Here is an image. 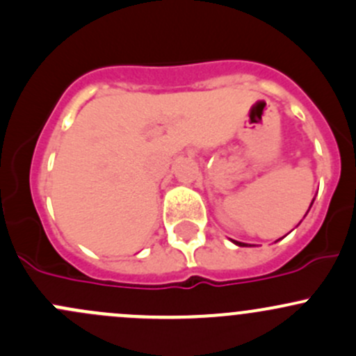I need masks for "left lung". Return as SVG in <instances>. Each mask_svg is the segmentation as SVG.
Segmentation results:
<instances>
[{
    "label": "left lung",
    "instance_id": "1",
    "mask_svg": "<svg viewBox=\"0 0 356 356\" xmlns=\"http://www.w3.org/2000/svg\"><path fill=\"white\" fill-rule=\"evenodd\" d=\"M312 204H314V200H312ZM312 204H310V207H312ZM310 207H309V211H310ZM234 245H238V247H250V245L248 243H241V241H236V240H232Z\"/></svg>",
    "mask_w": 356,
    "mask_h": 356
}]
</instances>
